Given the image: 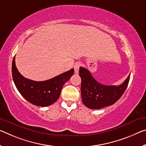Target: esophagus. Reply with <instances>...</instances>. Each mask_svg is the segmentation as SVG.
<instances>
[{"mask_svg":"<svg viewBox=\"0 0 146 146\" xmlns=\"http://www.w3.org/2000/svg\"><path fill=\"white\" fill-rule=\"evenodd\" d=\"M79 67H80V63H76V64L74 66V69H75V73L78 74V70H79Z\"/></svg>","mask_w":146,"mask_h":146,"instance_id":"1","label":"esophagus"}]
</instances>
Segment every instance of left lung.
<instances>
[{
	"instance_id": "left-lung-1",
	"label": "left lung",
	"mask_w": 146,
	"mask_h": 146,
	"mask_svg": "<svg viewBox=\"0 0 146 146\" xmlns=\"http://www.w3.org/2000/svg\"><path fill=\"white\" fill-rule=\"evenodd\" d=\"M81 96L84 105L91 109H101L112 105L121 98L128 86L130 75L119 86L101 84L93 77L87 69L80 67Z\"/></svg>"
}]
</instances>
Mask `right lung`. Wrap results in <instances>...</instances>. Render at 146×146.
<instances>
[{
    "mask_svg": "<svg viewBox=\"0 0 146 146\" xmlns=\"http://www.w3.org/2000/svg\"><path fill=\"white\" fill-rule=\"evenodd\" d=\"M11 72L15 86L23 98L34 105L45 107L58 100L62 87L73 75L74 69H71L47 80L34 81L21 75L16 68L14 56Z\"/></svg>",
    "mask_w": 146,
    "mask_h": 146,
    "instance_id": "add662e5",
    "label": "right lung"
}]
</instances>
